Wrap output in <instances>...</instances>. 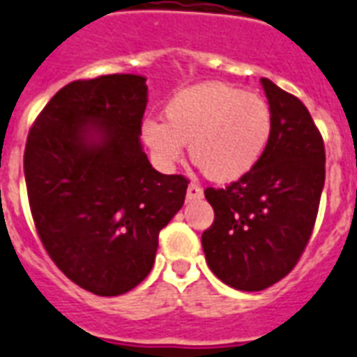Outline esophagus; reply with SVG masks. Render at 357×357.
<instances>
[{"label": "esophagus", "instance_id": "obj_1", "mask_svg": "<svg viewBox=\"0 0 357 357\" xmlns=\"http://www.w3.org/2000/svg\"><path fill=\"white\" fill-rule=\"evenodd\" d=\"M204 197V191H202V187L197 185V183H191V185L187 187V199L189 200H199Z\"/></svg>", "mask_w": 357, "mask_h": 357}]
</instances>
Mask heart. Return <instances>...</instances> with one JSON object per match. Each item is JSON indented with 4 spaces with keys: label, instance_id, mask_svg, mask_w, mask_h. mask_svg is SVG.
I'll return each instance as SVG.
<instances>
[{
    "label": "heart",
    "instance_id": "b5f03b06",
    "mask_svg": "<svg viewBox=\"0 0 357 357\" xmlns=\"http://www.w3.org/2000/svg\"><path fill=\"white\" fill-rule=\"evenodd\" d=\"M273 113L265 98L223 83H204L179 92L165 109V123L147 119L145 144L165 165H174L189 144V155L206 178L231 183L244 178L265 155Z\"/></svg>",
    "mask_w": 357,
    "mask_h": 357
}]
</instances>
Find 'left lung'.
<instances>
[{"label":"left lung","mask_w":357,"mask_h":357,"mask_svg":"<svg viewBox=\"0 0 357 357\" xmlns=\"http://www.w3.org/2000/svg\"><path fill=\"white\" fill-rule=\"evenodd\" d=\"M273 113L265 155L225 189L206 187L213 223L202 232L206 263L227 286L261 291L299 263L318 218L326 147L299 98L263 79Z\"/></svg>","instance_id":"left-lung-1"}]
</instances>
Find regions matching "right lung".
I'll return each instance as SVG.
<instances>
[{
	"label": "right lung",
	"instance_id": "add662e5",
	"mask_svg": "<svg viewBox=\"0 0 357 357\" xmlns=\"http://www.w3.org/2000/svg\"><path fill=\"white\" fill-rule=\"evenodd\" d=\"M145 105L142 75L77 79L49 100L26 139L39 240L73 284L102 297L130 291L151 273L158 232L189 185L149 165L139 144Z\"/></svg>",
	"mask_w": 357,
	"mask_h": 357
}]
</instances>
